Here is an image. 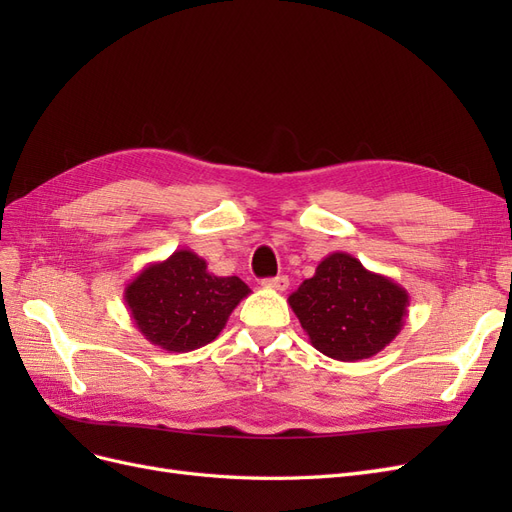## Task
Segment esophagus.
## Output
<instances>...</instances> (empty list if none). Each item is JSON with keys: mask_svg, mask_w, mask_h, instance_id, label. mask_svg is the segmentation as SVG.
Returning a JSON list of instances; mask_svg holds the SVG:
<instances>
[{"mask_svg": "<svg viewBox=\"0 0 512 512\" xmlns=\"http://www.w3.org/2000/svg\"><path fill=\"white\" fill-rule=\"evenodd\" d=\"M288 277L286 275H277V277H269V280H262V286L271 288V290H280L284 292L288 288Z\"/></svg>", "mask_w": 512, "mask_h": 512, "instance_id": "1", "label": "esophagus"}]
</instances>
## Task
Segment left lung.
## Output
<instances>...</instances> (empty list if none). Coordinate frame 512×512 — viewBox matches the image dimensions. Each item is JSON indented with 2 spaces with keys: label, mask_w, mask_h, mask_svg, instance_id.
Returning a JSON list of instances; mask_svg holds the SVG:
<instances>
[{
  "label": "left lung",
  "mask_w": 512,
  "mask_h": 512,
  "mask_svg": "<svg viewBox=\"0 0 512 512\" xmlns=\"http://www.w3.org/2000/svg\"><path fill=\"white\" fill-rule=\"evenodd\" d=\"M288 303L318 352L335 361L369 359L389 346L406 322L408 290L367 271L359 258L333 252Z\"/></svg>",
  "instance_id": "left-lung-1"
}]
</instances>
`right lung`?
I'll list each match as a JSON object with an SVG mask.
<instances>
[{
  "label": "right lung",
  "mask_w": 512,
  "mask_h": 512,
  "mask_svg": "<svg viewBox=\"0 0 512 512\" xmlns=\"http://www.w3.org/2000/svg\"><path fill=\"white\" fill-rule=\"evenodd\" d=\"M250 292L237 275H213L198 254L177 250L138 273L123 299L147 342L168 352H190L213 342Z\"/></svg>",
  "instance_id": "add662e5"
}]
</instances>
